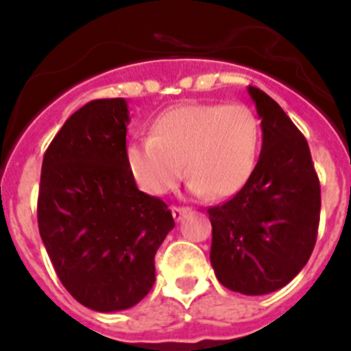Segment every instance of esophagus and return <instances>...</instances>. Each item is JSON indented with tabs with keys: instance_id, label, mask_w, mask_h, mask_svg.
Masks as SVG:
<instances>
[{
	"instance_id": "esophagus-1",
	"label": "esophagus",
	"mask_w": 351,
	"mask_h": 351,
	"mask_svg": "<svg viewBox=\"0 0 351 351\" xmlns=\"http://www.w3.org/2000/svg\"><path fill=\"white\" fill-rule=\"evenodd\" d=\"M188 213H190V209H186V207H172V216L176 221H181Z\"/></svg>"
}]
</instances>
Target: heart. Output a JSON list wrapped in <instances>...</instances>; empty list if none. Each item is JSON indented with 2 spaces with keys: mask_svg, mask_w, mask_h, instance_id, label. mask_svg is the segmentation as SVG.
<instances>
[{
  "mask_svg": "<svg viewBox=\"0 0 351 351\" xmlns=\"http://www.w3.org/2000/svg\"><path fill=\"white\" fill-rule=\"evenodd\" d=\"M260 121L241 104H190L154 119L151 137L128 145L126 160L142 190L165 195L186 173L195 195L232 197L255 170Z\"/></svg>",
  "mask_w": 351,
  "mask_h": 351,
  "instance_id": "heart-1",
  "label": "heart"
}]
</instances>
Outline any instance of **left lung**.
<instances>
[{"label": "left lung", "mask_w": 351, "mask_h": 351, "mask_svg": "<svg viewBox=\"0 0 351 351\" xmlns=\"http://www.w3.org/2000/svg\"><path fill=\"white\" fill-rule=\"evenodd\" d=\"M247 95L262 119V151L243 190L210 207V265L223 287L265 295L308 263L320 223V182L309 145L283 108L258 88Z\"/></svg>", "instance_id": "1"}]
</instances>
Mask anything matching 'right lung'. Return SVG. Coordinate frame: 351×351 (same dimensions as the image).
<instances>
[{
  "mask_svg": "<svg viewBox=\"0 0 351 351\" xmlns=\"http://www.w3.org/2000/svg\"><path fill=\"white\" fill-rule=\"evenodd\" d=\"M128 125L125 98L89 101L68 117L42 163L40 237L70 295L98 313L147 295L154 255L173 228L167 204L135 184Z\"/></svg>",
  "mask_w": 351,
  "mask_h": 351,
  "instance_id": "right-lung-1",
  "label": "right lung"
}]
</instances>
